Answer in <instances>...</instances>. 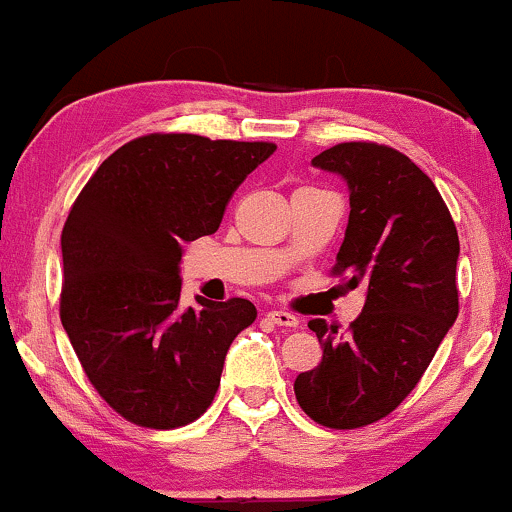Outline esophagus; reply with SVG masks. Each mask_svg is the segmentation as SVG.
<instances>
[{
  "label": "esophagus",
  "mask_w": 512,
  "mask_h": 512,
  "mask_svg": "<svg viewBox=\"0 0 512 512\" xmlns=\"http://www.w3.org/2000/svg\"><path fill=\"white\" fill-rule=\"evenodd\" d=\"M267 317L279 327H298V317L286 313V310H269Z\"/></svg>",
  "instance_id": "obj_1"
}]
</instances>
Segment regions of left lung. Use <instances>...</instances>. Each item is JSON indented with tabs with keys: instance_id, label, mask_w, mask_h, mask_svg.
<instances>
[{
	"instance_id": "obj_1",
	"label": "left lung",
	"mask_w": 512,
	"mask_h": 512,
	"mask_svg": "<svg viewBox=\"0 0 512 512\" xmlns=\"http://www.w3.org/2000/svg\"><path fill=\"white\" fill-rule=\"evenodd\" d=\"M313 166L349 187L334 272L349 274V289L361 284L366 303L346 337L325 320L308 322L322 361L293 392L317 424L358 428L399 407L455 325L460 238L433 180L390 146L337 144Z\"/></svg>"
}]
</instances>
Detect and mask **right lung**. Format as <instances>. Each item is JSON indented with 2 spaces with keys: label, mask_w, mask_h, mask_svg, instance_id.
I'll return each mask as SVG.
<instances>
[{
  "label": "right lung",
  "mask_w": 512,
  "mask_h": 512,
  "mask_svg": "<svg viewBox=\"0 0 512 512\" xmlns=\"http://www.w3.org/2000/svg\"><path fill=\"white\" fill-rule=\"evenodd\" d=\"M267 142L146 134L108 156L62 231V327L98 395L127 421L178 428L209 409L245 298L180 305L182 245L219 231Z\"/></svg>",
  "instance_id": "add662e5"
}]
</instances>
